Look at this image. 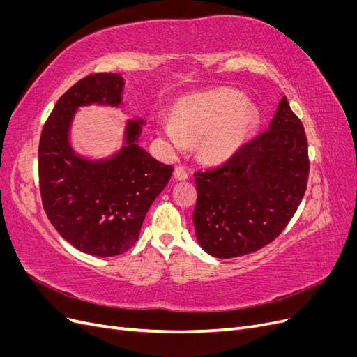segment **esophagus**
Segmentation results:
<instances>
[{
  "instance_id": "esophagus-1",
  "label": "esophagus",
  "mask_w": 357,
  "mask_h": 357,
  "mask_svg": "<svg viewBox=\"0 0 357 357\" xmlns=\"http://www.w3.org/2000/svg\"><path fill=\"white\" fill-rule=\"evenodd\" d=\"M189 177V174H188V171L183 168V167H177L176 169H174V178L176 180H186Z\"/></svg>"
}]
</instances>
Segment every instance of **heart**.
Listing matches in <instances>:
<instances>
[{
	"mask_svg": "<svg viewBox=\"0 0 357 357\" xmlns=\"http://www.w3.org/2000/svg\"><path fill=\"white\" fill-rule=\"evenodd\" d=\"M245 100L240 93L225 92L189 100L180 105L174 123L164 128L171 147L181 149L186 139L202 142L205 156L222 162L236 153L250 129L252 113H241Z\"/></svg>",
	"mask_w": 357,
	"mask_h": 357,
	"instance_id": "1",
	"label": "heart"
}]
</instances>
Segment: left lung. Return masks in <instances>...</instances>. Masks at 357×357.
Segmentation results:
<instances>
[{"label":"left lung","mask_w":357,"mask_h":357,"mask_svg":"<svg viewBox=\"0 0 357 357\" xmlns=\"http://www.w3.org/2000/svg\"><path fill=\"white\" fill-rule=\"evenodd\" d=\"M310 172L304 125L286 96L269 128L222 165L197 171V240L229 259L257 252L284 231L305 195Z\"/></svg>","instance_id":"left-lung-1"}]
</instances>
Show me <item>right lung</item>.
Returning a JSON list of instances; mask_svg holds the SVG:
<instances>
[{
  "label": "right lung",
  "instance_id": "add662e5",
  "mask_svg": "<svg viewBox=\"0 0 357 357\" xmlns=\"http://www.w3.org/2000/svg\"><path fill=\"white\" fill-rule=\"evenodd\" d=\"M122 91L121 74L86 75L58 100L38 146L40 193L50 223L77 250L101 257L122 255L137 243L150 205L174 171L137 144L143 121L128 122L125 146L110 159L74 153L68 131L77 107H117Z\"/></svg>",
  "mask_w": 357,
  "mask_h": 357
}]
</instances>
